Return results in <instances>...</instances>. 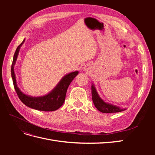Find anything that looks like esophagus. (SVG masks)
<instances>
[{
	"instance_id": "1",
	"label": "esophagus",
	"mask_w": 155,
	"mask_h": 155,
	"mask_svg": "<svg viewBox=\"0 0 155 155\" xmlns=\"http://www.w3.org/2000/svg\"><path fill=\"white\" fill-rule=\"evenodd\" d=\"M87 69H88V68H85V70H87Z\"/></svg>"
}]
</instances>
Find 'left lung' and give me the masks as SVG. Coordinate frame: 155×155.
Masks as SVG:
<instances>
[{"label": "left lung", "mask_w": 155, "mask_h": 155, "mask_svg": "<svg viewBox=\"0 0 155 155\" xmlns=\"http://www.w3.org/2000/svg\"><path fill=\"white\" fill-rule=\"evenodd\" d=\"M91 92H92V97L94 104L96 109L100 110L103 113H112V112H119L123 111L125 109H120V108L112 105L103 101L100 97L98 95V94L96 92L95 87L93 85L91 87Z\"/></svg>", "instance_id": "obj_1"}]
</instances>
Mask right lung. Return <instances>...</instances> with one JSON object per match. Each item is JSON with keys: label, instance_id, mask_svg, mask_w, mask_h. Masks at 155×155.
<instances>
[{"label": "right lung", "instance_id": "add662e5", "mask_svg": "<svg viewBox=\"0 0 155 155\" xmlns=\"http://www.w3.org/2000/svg\"><path fill=\"white\" fill-rule=\"evenodd\" d=\"M25 39L23 40L22 43L18 46L16 51L13 55V59L11 68V74L13 79V86L17 92V94L20 100L28 107L42 111H54L58 109L61 107L65 100L67 91L70 83L78 74V71L71 72L62 78L61 80L58 83V85L54 90L48 94L47 95L41 97H31L23 94L18 88L16 79L14 72V65L15 64L17 56L18 54L21 46L24 43Z\"/></svg>", "mask_w": 155, "mask_h": 155}]
</instances>
